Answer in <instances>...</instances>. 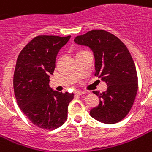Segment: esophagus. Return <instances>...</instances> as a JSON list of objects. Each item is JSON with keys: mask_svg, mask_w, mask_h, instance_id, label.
I'll list each match as a JSON object with an SVG mask.
<instances>
[{"mask_svg": "<svg viewBox=\"0 0 152 152\" xmlns=\"http://www.w3.org/2000/svg\"><path fill=\"white\" fill-rule=\"evenodd\" d=\"M75 94H76V95L80 96V95H83V94H85L86 93H85V92H82V91H76Z\"/></svg>", "mask_w": 152, "mask_h": 152, "instance_id": "1", "label": "esophagus"}]
</instances>
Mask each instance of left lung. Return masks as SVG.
<instances>
[{"instance_id": "1", "label": "left lung", "mask_w": 152, "mask_h": 152, "mask_svg": "<svg viewBox=\"0 0 152 152\" xmlns=\"http://www.w3.org/2000/svg\"><path fill=\"white\" fill-rule=\"evenodd\" d=\"M74 41L93 50L94 76L107 85L106 92H94L100 103L90 110V115L106 124L120 122L131 110L138 88L137 70L129 50L120 39L105 30L88 31Z\"/></svg>"}]
</instances>
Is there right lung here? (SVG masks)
<instances>
[{
    "instance_id": "1",
    "label": "right lung",
    "mask_w": 152,
    "mask_h": 152,
    "mask_svg": "<svg viewBox=\"0 0 152 152\" xmlns=\"http://www.w3.org/2000/svg\"><path fill=\"white\" fill-rule=\"evenodd\" d=\"M70 36L39 35L19 54L14 74L17 104L32 124L41 129L54 130L67 120L68 106L73 93H60L49 87L56 58Z\"/></svg>"
}]
</instances>
